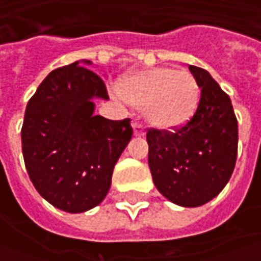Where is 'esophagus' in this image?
<instances>
[{
	"label": "esophagus",
	"instance_id": "obj_1",
	"mask_svg": "<svg viewBox=\"0 0 261 261\" xmlns=\"http://www.w3.org/2000/svg\"><path fill=\"white\" fill-rule=\"evenodd\" d=\"M132 127H134V134H135L136 136L144 135V126L141 125V123H138V122H134V123H132Z\"/></svg>",
	"mask_w": 261,
	"mask_h": 261
}]
</instances>
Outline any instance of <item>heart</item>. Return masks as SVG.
I'll list each match as a JSON object with an SVG mask.
<instances>
[{
    "instance_id": "1",
    "label": "heart",
    "mask_w": 261,
    "mask_h": 261,
    "mask_svg": "<svg viewBox=\"0 0 261 261\" xmlns=\"http://www.w3.org/2000/svg\"><path fill=\"white\" fill-rule=\"evenodd\" d=\"M126 101L144 109L146 120L160 129L186 123L199 103V86L189 71L152 68L126 76L119 84Z\"/></svg>"
}]
</instances>
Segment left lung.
<instances>
[{"label":"left lung","mask_w":261,"mask_h":261,"mask_svg":"<svg viewBox=\"0 0 261 261\" xmlns=\"http://www.w3.org/2000/svg\"><path fill=\"white\" fill-rule=\"evenodd\" d=\"M200 88L195 115L174 132L148 129V164L154 185L170 202L205 205L221 193L234 171L238 123L231 98L211 76L189 66Z\"/></svg>","instance_id":"1"}]
</instances>
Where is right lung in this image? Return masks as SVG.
Listing matches in <instances>:
<instances>
[{
    "label": "right lung",
    "mask_w": 261,
    "mask_h": 261,
    "mask_svg": "<svg viewBox=\"0 0 261 261\" xmlns=\"http://www.w3.org/2000/svg\"><path fill=\"white\" fill-rule=\"evenodd\" d=\"M58 68L37 87L21 127L24 164L39 195L61 211L97 206L112 185L113 168L132 138L130 119L94 115L93 98H109L103 80L86 66Z\"/></svg>",
    "instance_id": "1"
}]
</instances>
